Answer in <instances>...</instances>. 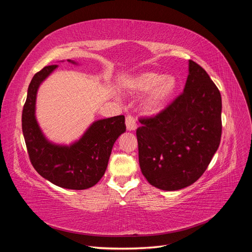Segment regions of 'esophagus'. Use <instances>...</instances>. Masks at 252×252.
<instances>
[{
  "mask_svg": "<svg viewBox=\"0 0 252 252\" xmlns=\"http://www.w3.org/2000/svg\"><path fill=\"white\" fill-rule=\"evenodd\" d=\"M126 127L128 130H135L136 129V122L135 119L132 116H127L126 117Z\"/></svg>",
  "mask_w": 252,
  "mask_h": 252,
  "instance_id": "esophagus-1",
  "label": "esophagus"
}]
</instances>
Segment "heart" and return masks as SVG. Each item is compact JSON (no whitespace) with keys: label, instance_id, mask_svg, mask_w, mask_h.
I'll return each instance as SVG.
<instances>
[{"label":"heart","instance_id":"heart-1","mask_svg":"<svg viewBox=\"0 0 252 252\" xmlns=\"http://www.w3.org/2000/svg\"><path fill=\"white\" fill-rule=\"evenodd\" d=\"M131 89L136 93H150L144 103L145 110L155 113L161 110L177 89L178 82L174 77H164L156 72H145L134 78L130 83Z\"/></svg>","mask_w":252,"mask_h":252}]
</instances>
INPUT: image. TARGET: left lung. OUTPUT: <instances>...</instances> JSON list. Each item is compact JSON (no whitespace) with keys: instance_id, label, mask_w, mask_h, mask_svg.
<instances>
[{"instance_id":"1","label":"left lung","mask_w":252,"mask_h":252,"mask_svg":"<svg viewBox=\"0 0 252 252\" xmlns=\"http://www.w3.org/2000/svg\"><path fill=\"white\" fill-rule=\"evenodd\" d=\"M222 97L203 67L189 60L183 93L136 129L141 171L152 186L179 190L207 169L222 135Z\"/></svg>"}]
</instances>
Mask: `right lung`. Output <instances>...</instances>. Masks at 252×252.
<instances>
[{"label": "right lung", "instance_id": "1", "mask_svg": "<svg viewBox=\"0 0 252 252\" xmlns=\"http://www.w3.org/2000/svg\"><path fill=\"white\" fill-rule=\"evenodd\" d=\"M57 67L45 66L33 75L23 107L22 130L30 162L37 173L60 187L87 189L94 186L104 175L113 144L126 130L125 117L117 116L94 122L70 146L48 142L35 120V97L40 84Z\"/></svg>", "mask_w": 252, "mask_h": 252}]
</instances>
